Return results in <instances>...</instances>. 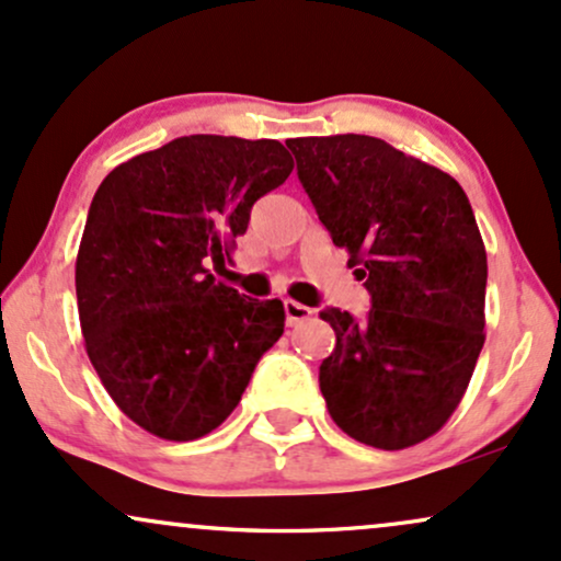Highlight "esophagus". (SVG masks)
Listing matches in <instances>:
<instances>
[{"label": "esophagus", "mask_w": 561, "mask_h": 561, "mask_svg": "<svg viewBox=\"0 0 561 561\" xmlns=\"http://www.w3.org/2000/svg\"><path fill=\"white\" fill-rule=\"evenodd\" d=\"M283 309H286V322H288V325H299V322H305V320H309L314 314L312 309L305 307V305H299V301H294V299L283 301Z\"/></svg>", "instance_id": "obj_1"}]
</instances>
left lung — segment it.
Returning a JSON list of instances; mask_svg holds the SVG:
<instances>
[{
    "mask_svg": "<svg viewBox=\"0 0 561 561\" xmlns=\"http://www.w3.org/2000/svg\"><path fill=\"white\" fill-rule=\"evenodd\" d=\"M299 181L373 309L328 307L335 348L320 365L333 423L397 451L431 438L462 401L485 341L489 262L470 199L444 170L383 138H291Z\"/></svg>",
    "mask_w": 561,
    "mask_h": 561,
    "instance_id": "obj_1",
    "label": "left lung"
}]
</instances>
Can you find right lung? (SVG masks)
Returning <instances> with one entry per match:
<instances>
[{
	"label": "right lung",
	"instance_id": "obj_1",
	"mask_svg": "<svg viewBox=\"0 0 561 561\" xmlns=\"http://www.w3.org/2000/svg\"><path fill=\"white\" fill-rule=\"evenodd\" d=\"M294 170L273 138L181 136L96 188L76 260L91 365L125 417L164 440L213 433L283 335V301L215 280L249 213Z\"/></svg>",
	"mask_w": 561,
	"mask_h": 561
}]
</instances>
